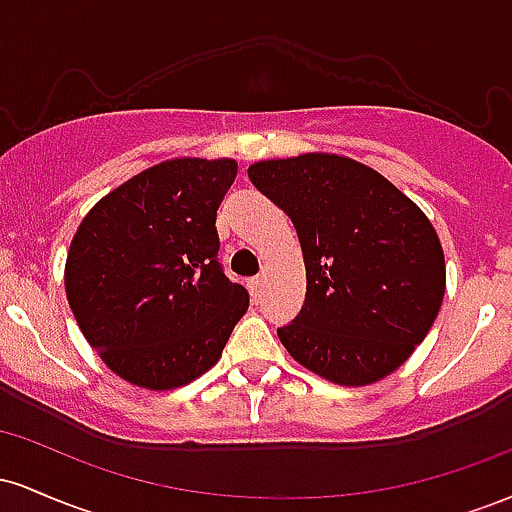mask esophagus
I'll use <instances>...</instances> for the list:
<instances>
[{"instance_id": "esophagus-1", "label": "esophagus", "mask_w": 512, "mask_h": 512, "mask_svg": "<svg viewBox=\"0 0 512 512\" xmlns=\"http://www.w3.org/2000/svg\"><path fill=\"white\" fill-rule=\"evenodd\" d=\"M248 286H250V293H252V298H260V293H262V286H264V276H252V279L248 281Z\"/></svg>"}]
</instances>
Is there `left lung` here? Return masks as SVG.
<instances>
[{"label": "left lung", "instance_id": "left-lung-1", "mask_svg": "<svg viewBox=\"0 0 512 512\" xmlns=\"http://www.w3.org/2000/svg\"><path fill=\"white\" fill-rule=\"evenodd\" d=\"M252 185L291 216L305 303L279 327L286 351L330 383H378L426 339L445 296L436 228L378 170L337 154L272 158Z\"/></svg>", "mask_w": 512, "mask_h": 512}]
</instances>
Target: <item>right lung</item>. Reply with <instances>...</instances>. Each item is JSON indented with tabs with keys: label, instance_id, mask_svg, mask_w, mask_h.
Instances as JSON below:
<instances>
[{
	"label": "right lung",
	"instance_id": "add662e5",
	"mask_svg": "<svg viewBox=\"0 0 512 512\" xmlns=\"http://www.w3.org/2000/svg\"><path fill=\"white\" fill-rule=\"evenodd\" d=\"M233 158H173L122 182L76 228L64 267L86 342L127 383L175 390L221 358L250 305L219 264Z\"/></svg>",
	"mask_w": 512,
	"mask_h": 512
}]
</instances>
